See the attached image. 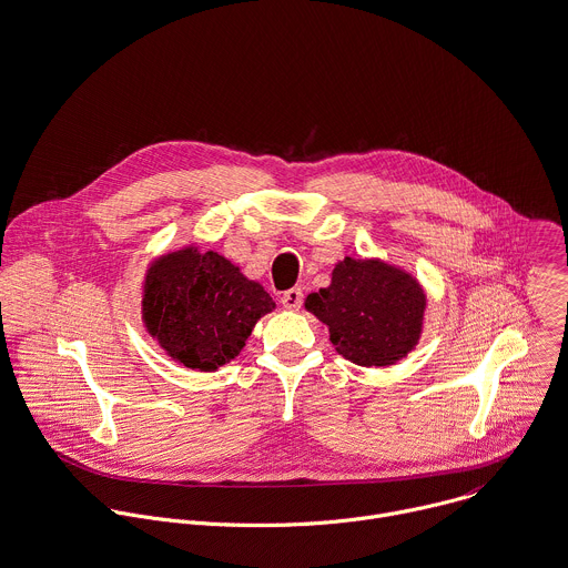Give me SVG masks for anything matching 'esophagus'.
Wrapping results in <instances>:
<instances>
[{"label": "esophagus", "instance_id": "34e87169", "mask_svg": "<svg viewBox=\"0 0 568 568\" xmlns=\"http://www.w3.org/2000/svg\"><path fill=\"white\" fill-rule=\"evenodd\" d=\"M281 303H283V307H287V310H301V305H303V290H301V287H292V290L283 292Z\"/></svg>", "mask_w": 568, "mask_h": 568}]
</instances>
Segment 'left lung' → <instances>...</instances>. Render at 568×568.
Returning a JSON list of instances; mask_svg holds the SVG:
<instances>
[{
	"mask_svg": "<svg viewBox=\"0 0 568 568\" xmlns=\"http://www.w3.org/2000/svg\"><path fill=\"white\" fill-rule=\"evenodd\" d=\"M305 307L329 327V341L347 361L394 365L420 336L425 296L418 283L385 263L345 258L332 285L307 296Z\"/></svg>",
	"mask_w": 568,
	"mask_h": 568,
	"instance_id": "obj_1",
	"label": "left lung"
}]
</instances>
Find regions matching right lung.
Masks as SVG:
<instances>
[{
	"instance_id": "obj_1",
	"label": "right lung",
	"mask_w": 568,
	"mask_h": 568,
	"mask_svg": "<svg viewBox=\"0 0 568 568\" xmlns=\"http://www.w3.org/2000/svg\"><path fill=\"white\" fill-rule=\"evenodd\" d=\"M274 301L216 252L159 258L145 278L143 318L161 347L190 369H216L243 349Z\"/></svg>"
}]
</instances>
